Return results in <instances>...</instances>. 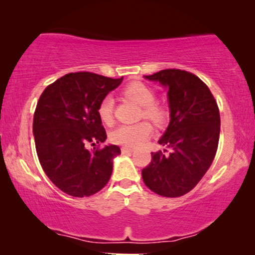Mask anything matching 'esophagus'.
Returning <instances> with one entry per match:
<instances>
[{
  "label": "esophagus",
  "mask_w": 255,
  "mask_h": 255,
  "mask_svg": "<svg viewBox=\"0 0 255 255\" xmlns=\"http://www.w3.org/2000/svg\"><path fill=\"white\" fill-rule=\"evenodd\" d=\"M121 151H122V153H130V152L134 151V148L133 147H122Z\"/></svg>",
  "instance_id": "obj_1"
}]
</instances>
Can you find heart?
<instances>
[{
  "instance_id": "b5f03b06",
  "label": "heart",
  "mask_w": 255,
  "mask_h": 255,
  "mask_svg": "<svg viewBox=\"0 0 255 255\" xmlns=\"http://www.w3.org/2000/svg\"><path fill=\"white\" fill-rule=\"evenodd\" d=\"M124 95L126 98L131 99L142 107L141 115L151 120L156 125H164L168 120V111L164 107L157 104V96L154 91L147 85L134 81L125 87ZM98 115L102 122L111 125L114 121V99L110 96L105 97L98 107ZM152 134V126L147 121L134 125H122L113 130L111 141L126 147H136L147 141Z\"/></svg>"
}]
</instances>
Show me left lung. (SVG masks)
Listing matches in <instances>:
<instances>
[{"mask_svg": "<svg viewBox=\"0 0 255 255\" xmlns=\"http://www.w3.org/2000/svg\"><path fill=\"white\" fill-rule=\"evenodd\" d=\"M145 78L168 89L170 124L158 142L170 152H152L150 164L141 171L142 180L158 195L182 197L206 174L217 152L221 131L217 102L193 73L163 69Z\"/></svg>", "mask_w": 255, "mask_h": 255, "instance_id": "1", "label": "left lung"}]
</instances>
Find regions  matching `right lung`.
<instances>
[{
	"instance_id": "1",
	"label": "right lung",
	"mask_w": 255,
	"mask_h": 255,
	"mask_svg": "<svg viewBox=\"0 0 255 255\" xmlns=\"http://www.w3.org/2000/svg\"><path fill=\"white\" fill-rule=\"evenodd\" d=\"M90 72L69 73L46 86L33 116L38 159L46 176L72 197H90L110 180L119 146L101 147L107 133L98 107L122 83ZM98 144L93 150L89 144Z\"/></svg>"
}]
</instances>
